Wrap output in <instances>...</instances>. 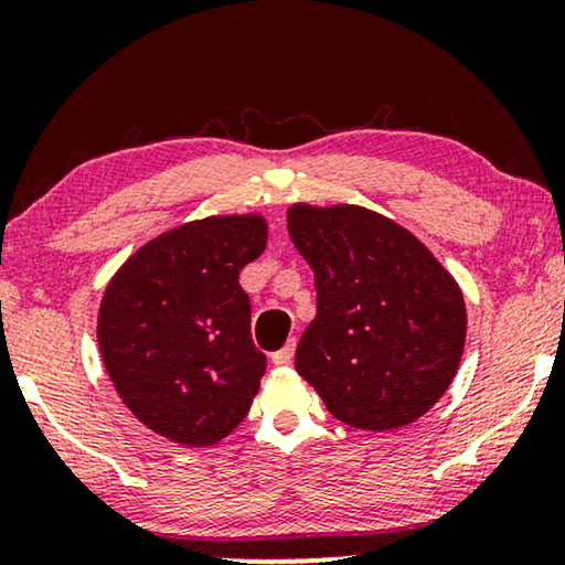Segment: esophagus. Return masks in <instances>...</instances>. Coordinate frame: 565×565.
<instances>
[{
  "label": "esophagus",
  "instance_id": "obj_1",
  "mask_svg": "<svg viewBox=\"0 0 565 565\" xmlns=\"http://www.w3.org/2000/svg\"><path fill=\"white\" fill-rule=\"evenodd\" d=\"M292 352H296V339H288V344L273 354V362H275V365H290Z\"/></svg>",
  "mask_w": 565,
  "mask_h": 565
}]
</instances>
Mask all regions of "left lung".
<instances>
[{
	"mask_svg": "<svg viewBox=\"0 0 565 565\" xmlns=\"http://www.w3.org/2000/svg\"><path fill=\"white\" fill-rule=\"evenodd\" d=\"M288 231L316 277L298 375L350 427L398 429L427 414L466 347L452 275L412 231L360 205L296 203Z\"/></svg>",
	"mask_w": 565,
	"mask_h": 565,
	"instance_id": "left-lung-1",
	"label": "left lung"
}]
</instances>
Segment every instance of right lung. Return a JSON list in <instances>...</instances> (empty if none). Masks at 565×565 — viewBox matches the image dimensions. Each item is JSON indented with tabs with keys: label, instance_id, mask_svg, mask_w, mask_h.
<instances>
[{
	"label": "right lung",
	"instance_id": "obj_1",
	"mask_svg": "<svg viewBox=\"0 0 565 565\" xmlns=\"http://www.w3.org/2000/svg\"><path fill=\"white\" fill-rule=\"evenodd\" d=\"M265 246L262 215H211L151 238L105 288L99 354L122 404L157 435L207 447L249 414L267 358L238 273Z\"/></svg>",
	"mask_w": 565,
	"mask_h": 565
}]
</instances>
